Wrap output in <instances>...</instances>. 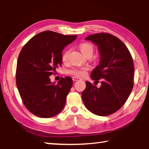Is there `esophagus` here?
<instances>
[{
	"label": "esophagus",
	"instance_id": "34e87169",
	"mask_svg": "<svg viewBox=\"0 0 149 149\" xmlns=\"http://www.w3.org/2000/svg\"><path fill=\"white\" fill-rule=\"evenodd\" d=\"M72 79L74 81H79V80H81V79L79 77H72Z\"/></svg>",
	"mask_w": 149,
	"mask_h": 149
}]
</instances>
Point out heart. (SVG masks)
Returning <instances> with one entry per match:
<instances>
[{
    "label": "heart",
    "instance_id": "1",
    "mask_svg": "<svg viewBox=\"0 0 149 149\" xmlns=\"http://www.w3.org/2000/svg\"><path fill=\"white\" fill-rule=\"evenodd\" d=\"M79 49L82 53L84 54L85 56H89V55H93V47L91 44L88 43V42H84V43H81L79 45ZM70 54V50H66L63 53L62 56V60L63 62H66L68 60V56ZM88 71L87 67H83V68H73L72 70H70L68 71V73L69 74L74 75V77H84L86 75L87 72Z\"/></svg>",
    "mask_w": 149,
    "mask_h": 149
}]
</instances>
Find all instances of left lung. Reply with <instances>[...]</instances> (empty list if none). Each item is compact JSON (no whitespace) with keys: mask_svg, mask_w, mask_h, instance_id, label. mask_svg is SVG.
I'll return each instance as SVG.
<instances>
[{"mask_svg":"<svg viewBox=\"0 0 149 149\" xmlns=\"http://www.w3.org/2000/svg\"><path fill=\"white\" fill-rule=\"evenodd\" d=\"M85 40L93 42L99 50V64L91 77L97 82L101 80V85L98 88L85 82L83 101L93 114L108 116L124 104L133 89L134 64L132 55L120 39L109 33L91 35Z\"/></svg>","mask_w":149,"mask_h":149,"instance_id":"left-lung-1","label":"left lung"}]
</instances>
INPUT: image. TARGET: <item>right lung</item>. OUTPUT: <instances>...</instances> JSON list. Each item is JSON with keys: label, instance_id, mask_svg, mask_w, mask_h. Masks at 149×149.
<instances>
[{"label": "right lung", "instance_id": "right-lung-1", "mask_svg": "<svg viewBox=\"0 0 149 149\" xmlns=\"http://www.w3.org/2000/svg\"><path fill=\"white\" fill-rule=\"evenodd\" d=\"M76 38L77 35L45 31L22 48L17 62L16 85L24 105L33 114L52 118L64 108L72 79L65 76L55 84L49 76L62 65L63 49Z\"/></svg>", "mask_w": 149, "mask_h": 149}]
</instances>
